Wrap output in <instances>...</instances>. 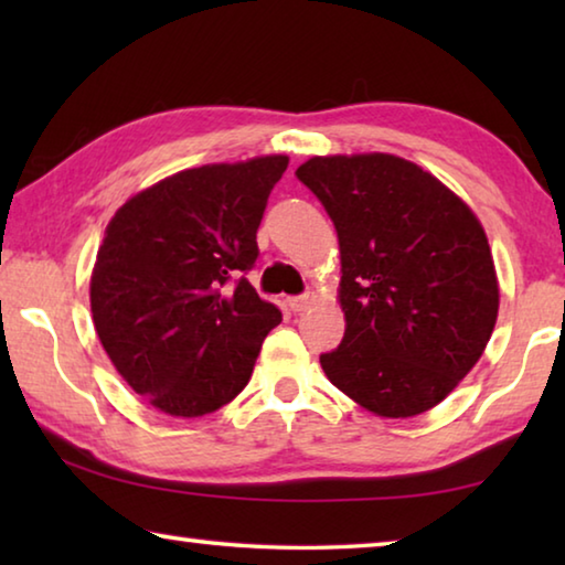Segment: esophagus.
Here are the masks:
<instances>
[{"instance_id": "esophagus-1", "label": "esophagus", "mask_w": 565, "mask_h": 565, "mask_svg": "<svg viewBox=\"0 0 565 565\" xmlns=\"http://www.w3.org/2000/svg\"><path fill=\"white\" fill-rule=\"evenodd\" d=\"M313 299H317V294H313V291H303V294H299V296H291V299L286 301V306H289V309H291L294 313H299V311H303L306 306H309Z\"/></svg>"}]
</instances>
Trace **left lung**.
Here are the masks:
<instances>
[{
  "label": "left lung",
  "instance_id": "obj_1",
  "mask_svg": "<svg viewBox=\"0 0 565 565\" xmlns=\"http://www.w3.org/2000/svg\"><path fill=\"white\" fill-rule=\"evenodd\" d=\"M296 177L339 234L347 331L321 353L329 381L386 418L441 404L481 359L499 317L478 218L436 177L391 154L313 157Z\"/></svg>",
  "mask_w": 565,
  "mask_h": 565
}]
</instances>
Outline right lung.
Returning a JSON list of instances; mask_svg holds the SVG:
<instances>
[{"mask_svg": "<svg viewBox=\"0 0 565 565\" xmlns=\"http://www.w3.org/2000/svg\"><path fill=\"white\" fill-rule=\"evenodd\" d=\"M286 167V157H259L179 171L107 226L92 274L94 329L124 381L169 416L228 404L281 321L246 274Z\"/></svg>", "mask_w": 565, "mask_h": 565, "instance_id": "right-lung-1", "label": "right lung"}]
</instances>
